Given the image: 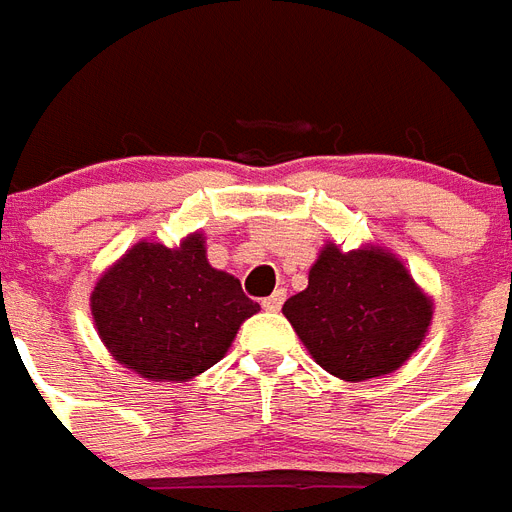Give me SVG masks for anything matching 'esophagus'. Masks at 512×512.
<instances>
[{"label":"esophagus","instance_id":"obj_1","mask_svg":"<svg viewBox=\"0 0 512 512\" xmlns=\"http://www.w3.org/2000/svg\"><path fill=\"white\" fill-rule=\"evenodd\" d=\"M284 300H287V292H284V289H276V292H273L271 297H265L263 308H265V311L276 313V311H281V305H284Z\"/></svg>","mask_w":512,"mask_h":512}]
</instances>
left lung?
Wrapping results in <instances>:
<instances>
[{"label": "left lung", "mask_w": 512, "mask_h": 512, "mask_svg": "<svg viewBox=\"0 0 512 512\" xmlns=\"http://www.w3.org/2000/svg\"><path fill=\"white\" fill-rule=\"evenodd\" d=\"M281 311L316 364L345 382H364L396 372L420 348L433 300L388 249L342 252L329 241L308 287Z\"/></svg>", "instance_id": "1"}]
</instances>
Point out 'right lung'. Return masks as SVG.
Wrapping results in <instances>:
<instances>
[{
  "label": "right lung",
  "instance_id": "right-lung-1",
  "mask_svg": "<svg viewBox=\"0 0 512 512\" xmlns=\"http://www.w3.org/2000/svg\"><path fill=\"white\" fill-rule=\"evenodd\" d=\"M90 308L108 353L154 382L207 372L260 311L239 279L209 265L204 233L185 236L175 249L138 241L100 276Z\"/></svg>",
  "mask_w": 512,
  "mask_h": 512
}]
</instances>
